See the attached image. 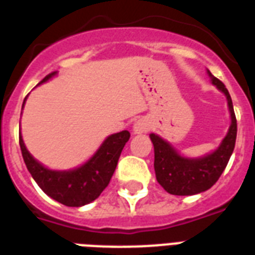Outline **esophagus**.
I'll return each instance as SVG.
<instances>
[{"mask_svg":"<svg viewBox=\"0 0 255 255\" xmlns=\"http://www.w3.org/2000/svg\"><path fill=\"white\" fill-rule=\"evenodd\" d=\"M149 128H151V126L148 123V120L139 119L133 126V132L135 133H145V132L149 131Z\"/></svg>","mask_w":255,"mask_h":255,"instance_id":"1","label":"esophagus"}]
</instances>
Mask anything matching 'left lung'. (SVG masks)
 I'll use <instances>...</instances> for the list:
<instances>
[{"label":"left lung","mask_w":255,"mask_h":255,"mask_svg":"<svg viewBox=\"0 0 255 255\" xmlns=\"http://www.w3.org/2000/svg\"><path fill=\"white\" fill-rule=\"evenodd\" d=\"M208 74L212 79V83L225 94L229 106L230 118H232L229 131L226 133L225 139L220 144V147L204 157L188 159L178 155V152L160 136L155 133L149 135L155 148L153 165H155L156 180L168 193L174 196H192L212 188L217 182L222 172L225 170L236 145L237 119L234 115L233 103L229 91L220 79L212 75L210 71H208Z\"/></svg>","instance_id":"obj_1"}]
</instances>
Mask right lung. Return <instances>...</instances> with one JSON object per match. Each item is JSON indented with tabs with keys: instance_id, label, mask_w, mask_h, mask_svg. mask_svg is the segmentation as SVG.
<instances>
[{
	"instance_id": "obj_1",
	"label": "right lung",
	"mask_w": 255,
	"mask_h": 255,
	"mask_svg": "<svg viewBox=\"0 0 255 255\" xmlns=\"http://www.w3.org/2000/svg\"><path fill=\"white\" fill-rule=\"evenodd\" d=\"M57 74L46 75L39 85ZM26 100V98H25ZM23 100V104H25ZM129 132L122 131L108 136L96 153L82 167L71 170H51L38 163L26 149L19 135V147L27 170L49 197L66 206H83L99 197L110 184L120 153L129 140Z\"/></svg>"
}]
</instances>
